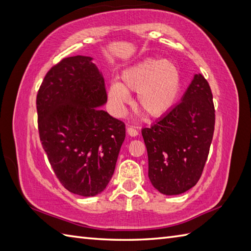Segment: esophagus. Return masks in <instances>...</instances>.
<instances>
[{"label": "esophagus", "mask_w": 251, "mask_h": 251, "mask_svg": "<svg viewBox=\"0 0 251 251\" xmlns=\"http://www.w3.org/2000/svg\"><path fill=\"white\" fill-rule=\"evenodd\" d=\"M127 133L130 137H136V136H138V130L136 129L135 127L129 126V127H127Z\"/></svg>", "instance_id": "1"}]
</instances>
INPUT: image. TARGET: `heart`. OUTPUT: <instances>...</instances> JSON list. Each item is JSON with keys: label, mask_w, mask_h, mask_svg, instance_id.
<instances>
[{"label": "heart", "mask_w": 251, "mask_h": 251, "mask_svg": "<svg viewBox=\"0 0 251 251\" xmlns=\"http://www.w3.org/2000/svg\"><path fill=\"white\" fill-rule=\"evenodd\" d=\"M122 82L113 81L108 98L115 113L123 111L130 99L129 92L138 93L137 106L149 116L164 115L176 102L180 90V75L174 63L147 59L125 69Z\"/></svg>", "instance_id": "b5f03b06"}]
</instances>
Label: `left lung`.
Segmentation results:
<instances>
[{"mask_svg":"<svg viewBox=\"0 0 251 251\" xmlns=\"http://www.w3.org/2000/svg\"><path fill=\"white\" fill-rule=\"evenodd\" d=\"M214 126L211 87L201 74L195 75L180 102L142 129L149 178L157 190L174 196L198 183L208 156Z\"/></svg>","mask_w":251,"mask_h":251,"instance_id":"8db88e82","label":"left lung"}]
</instances>
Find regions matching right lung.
Masks as SVG:
<instances>
[{
  "mask_svg": "<svg viewBox=\"0 0 251 251\" xmlns=\"http://www.w3.org/2000/svg\"><path fill=\"white\" fill-rule=\"evenodd\" d=\"M92 57H65L40 85L36 108L40 142L68 191L94 197L111 179L125 124L99 107L107 102L101 73Z\"/></svg>",
  "mask_w": 251,
  "mask_h": 251,
  "instance_id": "right-lung-1",
  "label": "right lung"
}]
</instances>
